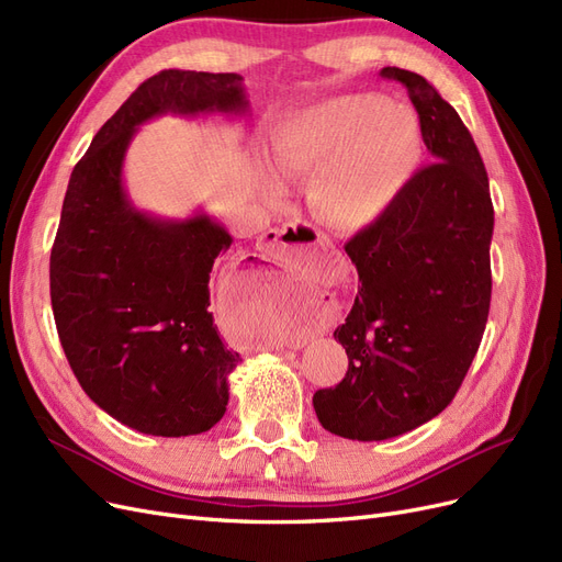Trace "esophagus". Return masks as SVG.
Instances as JSON below:
<instances>
[{"label":"esophagus","instance_id":"34e87169","mask_svg":"<svg viewBox=\"0 0 562 562\" xmlns=\"http://www.w3.org/2000/svg\"><path fill=\"white\" fill-rule=\"evenodd\" d=\"M324 238L303 222H289L282 228H270L263 233V249L268 257H273L280 263H315L317 249L315 245ZM301 348L299 342L294 350Z\"/></svg>","mask_w":562,"mask_h":562}]
</instances>
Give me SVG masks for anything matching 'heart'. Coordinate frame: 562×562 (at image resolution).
Returning a JSON list of instances; mask_svg holds the SVG:
<instances>
[{
	"label": "heart",
	"instance_id": "1",
	"mask_svg": "<svg viewBox=\"0 0 562 562\" xmlns=\"http://www.w3.org/2000/svg\"><path fill=\"white\" fill-rule=\"evenodd\" d=\"M423 128L413 110L378 95L319 102L278 139L286 182L313 179L311 205L324 224L355 231L383 214L423 160ZM270 195L282 187L273 182Z\"/></svg>",
	"mask_w": 562,
	"mask_h": 562
}]
</instances>
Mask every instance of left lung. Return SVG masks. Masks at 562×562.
<instances>
[{"instance_id":"8db88e82","label":"left lung","mask_w":562,"mask_h":562,"mask_svg":"<svg viewBox=\"0 0 562 562\" xmlns=\"http://www.w3.org/2000/svg\"><path fill=\"white\" fill-rule=\"evenodd\" d=\"M420 116L431 166L346 243L359 292L334 338L348 352L336 387L317 390L322 427L383 441L425 425L452 402L491 311L495 212L487 172L458 112L420 75L383 67Z\"/></svg>"}]
</instances>
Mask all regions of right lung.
<instances>
[{
    "label": "right lung",
    "mask_w": 562,
    "mask_h": 562,
    "mask_svg": "<svg viewBox=\"0 0 562 562\" xmlns=\"http://www.w3.org/2000/svg\"><path fill=\"white\" fill-rule=\"evenodd\" d=\"M240 75L162 69L139 83L71 170L50 249V305L79 385L119 423L191 437L222 420L240 355L216 334L210 273L233 243L207 214L137 212L121 182L137 125L160 114H240Z\"/></svg>",
    "instance_id": "right-lung-1"
}]
</instances>
